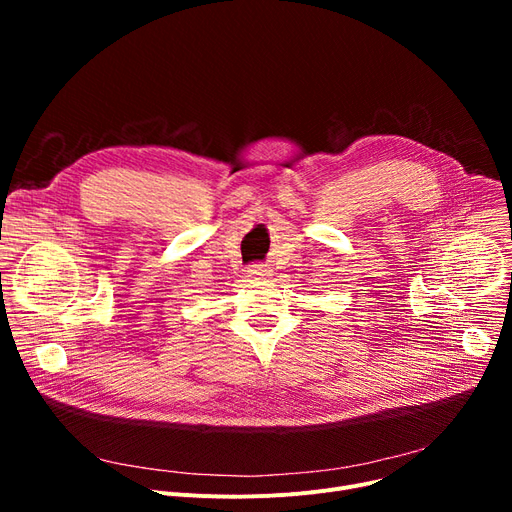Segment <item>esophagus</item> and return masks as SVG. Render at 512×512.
Here are the masks:
<instances>
[{
  "label": "esophagus",
  "mask_w": 512,
  "mask_h": 512,
  "mask_svg": "<svg viewBox=\"0 0 512 512\" xmlns=\"http://www.w3.org/2000/svg\"><path fill=\"white\" fill-rule=\"evenodd\" d=\"M249 274H251L253 278H257V280H263V278H267V276H272V270H270V267H267V265H263V263H257V265L251 267Z\"/></svg>",
  "instance_id": "obj_1"
}]
</instances>
